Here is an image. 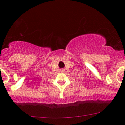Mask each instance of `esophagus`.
Listing matches in <instances>:
<instances>
[{
  "label": "esophagus",
  "mask_w": 125,
  "mask_h": 125,
  "mask_svg": "<svg viewBox=\"0 0 125 125\" xmlns=\"http://www.w3.org/2000/svg\"><path fill=\"white\" fill-rule=\"evenodd\" d=\"M61 72H62V73H64V72H65V71H64V69H61Z\"/></svg>",
  "instance_id": "esophagus-1"
}]
</instances>
